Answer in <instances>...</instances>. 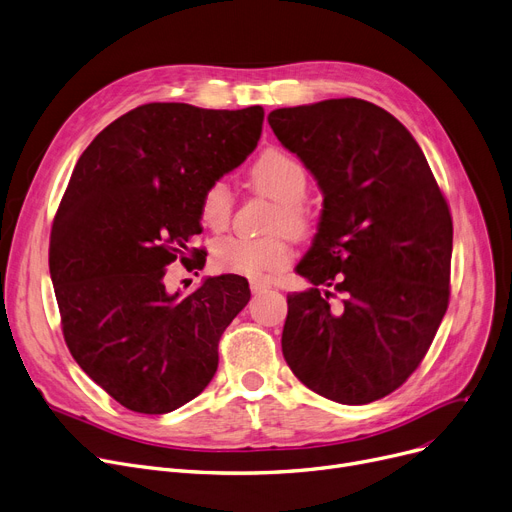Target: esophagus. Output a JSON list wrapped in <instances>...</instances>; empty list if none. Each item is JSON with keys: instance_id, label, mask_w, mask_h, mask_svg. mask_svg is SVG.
Segmentation results:
<instances>
[{"instance_id": "esophagus-1", "label": "esophagus", "mask_w": 512, "mask_h": 512, "mask_svg": "<svg viewBox=\"0 0 512 512\" xmlns=\"http://www.w3.org/2000/svg\"><path fill=\"white\" fill-rule=\"evenodd\" d=\"M250 289H252V293H260V291L270 289V283L268 281H250Z\"/></svg>"}]
</instances>
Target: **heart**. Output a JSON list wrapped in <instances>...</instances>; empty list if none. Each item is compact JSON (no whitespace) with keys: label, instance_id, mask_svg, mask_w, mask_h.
I'll list each match as a JSON object with an SVG mask.
<instances>
[{"label":"heart","instance_id":"1","mask_svg":"<svg viewBox=\"0 0 512 512\" xmlns=\"http://www.w3.org/2000/svg\"><path fill=\"white\" fill-rule=\"evenodd\" d=\"M250 186L256 194L275 202L268 229L262 237H221L213 246V262L227 273L239 277H264L285 268L291 260L289 235L302 237L312 227L310 208L304 202L308 173L304 165L285 150L270 148L250 169ZM233 213V196L225 182L206 186L200 198V219L206 227L221 231ZM286 231L283 232L282 229Z\"/></svg>","mask_w":512,"mask_h":512}]
</instances>
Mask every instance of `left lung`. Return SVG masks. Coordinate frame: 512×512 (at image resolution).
Listing matches in <instances>:
<instances>
[{"label":"left lung","instance_id":"obj_1","mask_svg":"<svg viewBox=\"0 0 512 512\" xmlns=\"http://www.w3.org/2000/svg\"><path fill=\"white\" fill-rule=\"evenodd\" d=\"M279 142L324 194L314 244L287 295L283 355L310 390L366 405L397 390L426 357L450 297L453 219L422 148L397 117L362 99L268 115ZM335 288L346 297L329 304Z\"/></svg>","mask_w":512,"mask_h":512}]
</instances>
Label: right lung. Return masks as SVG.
<instances>
[{"label": "right lung", "instance_id": "1", "mask_svg": "<svg viewBox=\"0 0 512 512\" xmlns=\"http://www.w3.org/2000/svg\"><path fill=\"white\" fill-rule=\"evenodd\" d=\"M262 122L260 105L146 103L74 167L49 237L62 333L76 364L130 411L161 415L198 397L221 335L250 302L244 277H210L179 297L165 273L196 256L188 242L202 231V192L246 161Z\"/></svg>", "mask_w": 512, "mask_h": 512}]
</instances>
